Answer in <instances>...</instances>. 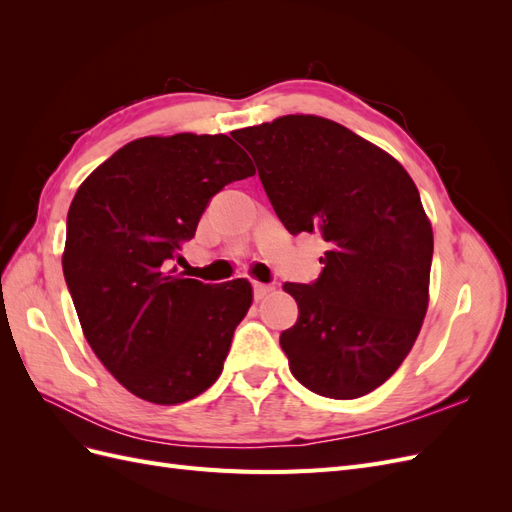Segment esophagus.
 I'll list each match as a JSON object with an SVG mask.
<instances>
[{"instance_id": "obj_1", "label": "esophagus", "mask_w": 512, "mask_h": 512, "mask_svg": "<svg viewBox=\"0 0 512 512\" xmlns=\"http://www.w3.org/2000/svg\"><path fill=\"white\" fill-rule=\"evenodd\" d=\"M252 286H254V299H256V301L265 299L267 294L273 290V286H271V284H260V282H254Z\"/></svg>"}]
</instances>
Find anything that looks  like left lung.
<instances>
[{"label": "left lung", "instance_id": "8db88e82", "mask_svg": "<svg viewBox=\"0 0 512 512\" xmlns=\"http://www.w3.org/2000/svg\"><path fill=\"white\" fill-rule=\"evenodd\" d=\"M232 136L290 235L318 232L329 245L316 282L284 284L299 305L280 335L292 376L331 399L371 393L404 363L427 312L433 232L414 181L380 147L314 115Z\"/></svg>", "mask_w": 512, "mask_h": 512}]
</instances>
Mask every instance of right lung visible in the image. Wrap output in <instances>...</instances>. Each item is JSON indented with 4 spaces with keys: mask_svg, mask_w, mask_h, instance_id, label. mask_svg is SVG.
I'll list each match as a JSON object with an SVG mask.
<instances>
[{
    "mask_svg": "<svg viewBox=\"0 0 512 512\" xmlns=\"http://www.w3.org/2000/svg\"><path fill=\"white\" fill-rule=\"evenodd\" d=\"M254 173L226 134L147 136L76 190L61 258L66 284L91 350L136 397L175 406L220 378L252 286L203 284L170 262L211 198Z\"/></svg>",
    "mask_w": 512,
    "mask_h": 512,
    "instance_id": "1",
    "label": "right lung"
}]
</instances>
